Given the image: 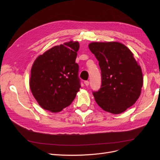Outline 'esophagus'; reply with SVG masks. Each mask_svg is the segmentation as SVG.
Returning a JSON list of instances; mask_svg holds the SVG:
<instances>
[{
	"label": "esophagus",
	"mask_w": 160,
	"mask_h": 160,
	"mask_svg": "<svg viewBox=\"0 0 160 160\" xmlns=\"http://www.w3.org/2000/svg\"><path fill=\"white\" fill-rule=\"evenodd\" d=\"M84 83H85V85L86 86H88V85H89V81H85Z\"/></svg>",
	"instance_id": "34e87169"
}]
</instances>
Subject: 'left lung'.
I'll return each instance as SVG.
<instances>
[{"mask_svg": "<svg viewBox=\"0 0 160 160\" xmlns=\"http://www.w3.org/2000/svg\"><path fill=\"white\" fill-rule=\"evenodd\" d=\"M89 48L101 69V88L93 91L95 101L108 112L123 113L136 102L141 93V67L132 51L120 42H94Z\"/></svg>", "mask_w": 160, "mask_h": 160, "instance_id": "8db88e82", "label": "left lung"}]
</instances>
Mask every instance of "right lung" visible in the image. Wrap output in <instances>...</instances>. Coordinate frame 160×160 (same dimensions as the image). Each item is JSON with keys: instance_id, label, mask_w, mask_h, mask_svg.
Listing matches in <instances>:
<instances>
[{"instance_id": "obj_1", "label": "right lung", "mask_w": 160, "mask_h": 160, "mask_svg": "<svg viewBox=\"0 0 160 160\" xmlns=\"http://www.w3.org/2000/svg\"><path fill=\"white\" fill-rule=\"evenodd\" d=\"M78 42L53 47L38 56L31 69L30 88L41 107L59 112L74 100L81 88L75 62Z\"/></svg>"}]
</instances>
